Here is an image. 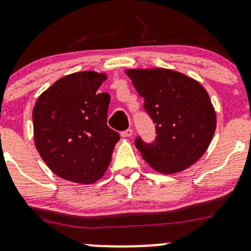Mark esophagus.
<instances>
[{
    "label": "esophagus",
    "instance_id": "esophagus-1",
    "mask_svg": "<svg viewBox=\"0 0 251 251\" xmlns=\"http://www.w3.org/2000/svg\"><path fill=\"white\" fill-rule=\"evenodd\" d=\"M132 133H133L132 128H127V130H125L121 132V136H123V137H131V136H132Z\"/></svg>",
    "mask_w": 251,
    "mask_h": 251
}]
</instances>
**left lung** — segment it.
<instances>
[{
    "instance_id": "left-lung-1",
    "label": "left lung",
    "mask_w": 251,
    "mask_h": 251,
    "mask_svg": "<svg viewBox=\"0 0 251 251\" xmlns=\"http://www.w3.org/2000/svg\"><path fill=\"white\" fill-rule=\"evenodd\" d=\"M144 109L155 124L156 137L135 146L155 171L170 175L186 170L203 156L216 128V113L205 88L174 70L128 69Z\"/></svg>"
}]
</instances>
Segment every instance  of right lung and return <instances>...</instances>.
Instances as JSON below:
<instances>
[{
    "label": "right lung",
    "mask_w": 251,
    "mask_h": 251,
    "mask_svg": "<svg viewBox=\"0 0 251 251\" xmlns=\"http://www.w3.org/2000/svg\"><path fill=\"white\" fill-rule=\"evenodd\" d=\"M105 74L80 72L55 81L35 103L34 140L60 178L88 184L109 166L119 133L107 125L110 96L98 93Z\"/></svg>",
    "instance_id": "obj_1"
}]
</instances>
